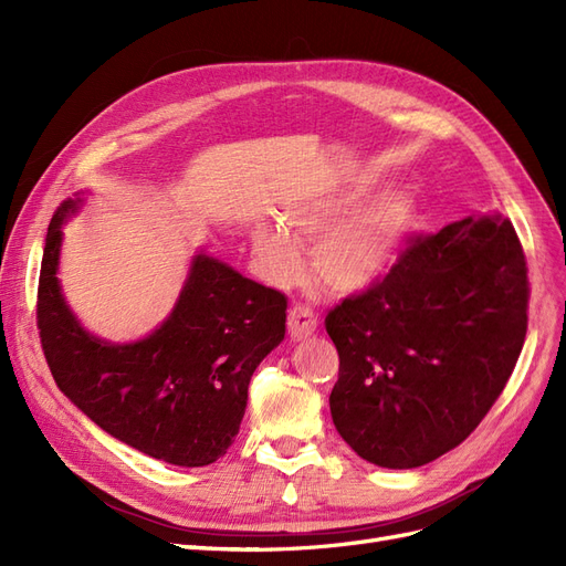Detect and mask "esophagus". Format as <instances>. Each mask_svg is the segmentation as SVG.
Masks as SVG:
<instances>
[{
  "label": "esophagus",
  "mask_w": 566,
  "mask_h": 566,
  "mask_svg": "<svg viewBox=\"0 0 566 566\" xmlns=\"http://www.w3.org/2000/svg\"><path fill=\"white\" fill-rule=\"evenodd\" d=\"M316 325V314L312 310H306V306H293L287 314V333L293 339H306L314 335Z\"/></svg>",
  "instance_id": "34e87169"
}]
</instances>
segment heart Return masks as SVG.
Returning <instances> with one entry per match:
<instances>
[{"instance_id":"b5f03b06","label":"heart","mask_w":566,"mask_h":566,"mask_svg":"<svg viewBox=\"0 0 566 566\" xmlns=\"http://www.w3.org/2000/svg\"><path fill=\"white\" fill-rule=\"evenodd\" d=\"M382 186L378 175H361L328 193L306 200L281 217V226L256 224L252 248L266 276L287 285L302 271L300 245H314L318 281L337 295H364L399 266L420 227L413 188Z\"/></svg>"}]
</instances>
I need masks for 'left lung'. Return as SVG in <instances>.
Wrapping results in <instances>:
<instances>
[{"label": "left lung", "mask_w": 566, "mask_h": 566, "mask_svg": "<svg viewBox=\"0 0 566 566\" xmlns=\"http://www.w3.org/2000/svg\"><path fill=\"white\" fill-rule=\"evenodd\" d=\"M526 260L501 212L416 241L368 293L325 318L339 354L335 430L378 468L427 465L501 397L526 337Z\"/></svg>", "instance_id": "8db88e82"}]
</instances>
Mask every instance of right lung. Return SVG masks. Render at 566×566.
I'll use <instances>...</instances> for the list:
<instances>
[{
    "label": "right lung",
    "instance_id": "1",
    "mask_svg": "<svg viewBox=\"0 0 566 566\" xmlns=\"http://www.w3.org/2000/svg\"><path fill=\"white\" fill-rule=\"evenodd\" d=\"M82 205L84 193L63 200L46 231L38 325L51 375L117 441L169 465H210L241 430L254 368L285 337L287 300L198 250L156 331L132 342L98 337L59 279L63 227Z\"/></svg>",
    "mask_w": 566,
    "mask_h": 566
}]
</instances>
